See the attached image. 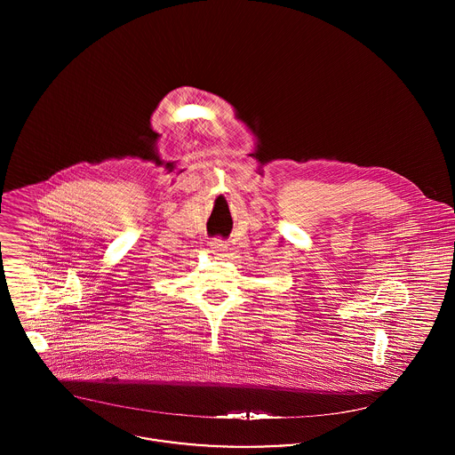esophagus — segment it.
<instances>
[{
  "label": "esophagus",
  "mask_w": 455,
  "mask_h": 455,
  "mask_svg": "<svg viewBox=\"0 0 455 455\" xmlns=\"http://www.w3.org/2000/svg\"><path fill=\"white\" fill-rule=\"evenodd\" d=\"M210 251H212V254H213L215 258H224L226 252H228V245H226V242H222L220 238H215V240L210 242Z\"/></svg>",
  "instance_id": "obj_1"
}]
</instances>
